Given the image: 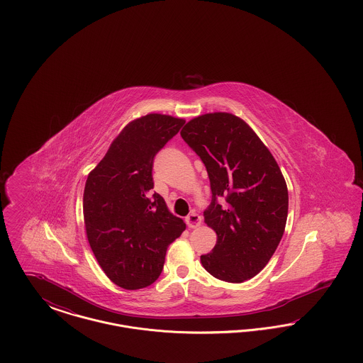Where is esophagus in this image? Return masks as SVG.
Returning <instances> with one entry per match:
<instances>
[{
  "mask_svg": "<svg viewBox=\"0 0 363 363\" xmlns=\"http://www.w3.org/2000/svg\"><path fill=\"white\" fill-rule=\"evenodd\" d=\"M186 220V225H189L190 228H196L199 225H201V216L196 212H191L190 215H188V218L185 219Z\"/></svg>",
  "mask_w": 363,
  "mask_h": 363,
  "instance_id": "1",
  "label": "esophagus"
}]
</instances>
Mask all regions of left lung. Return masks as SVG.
<instances>
[{
	"mask_svg": "<svg viewBox=\"0 0 363 363\" xmlns=\"http://www.w3.org/2000/svg\"><path fill=\"white\" fill-rule=\"evenodd\" d=\"M181 136L204 163L212 191L204 220L218 240L201 256L203 267L230 283L256 277L274 256L287 222L289 191L275 157L230 113L193 118Z\"/></svg>",
	"mask_w": 363,
	"mask_h": 363,
	"instance_id": "left-lung-1",
	"label": "left lung"
}]
</instances>
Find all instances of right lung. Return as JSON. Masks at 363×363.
<instances>
[{"instance_id":"obj_1","label":"right lung","mask_w":363,"mask_h":363,"mask_svg":"<svg viewBox=\"0 0 363 363\" xmlns=\"http://www.w3.org/2000/svg\"><path fill=\"white\" fill-rule=\"evenodd\" d=\"M185 123L148 114L128 123L99 164L88 174L83 212L89 246L107 277L126 290L152 284L166 250L186 228L152 194L156 154Z\"/></svg>"}]
</instances>
